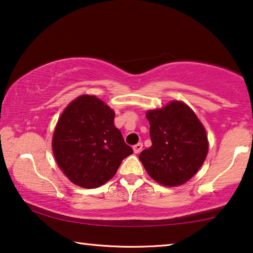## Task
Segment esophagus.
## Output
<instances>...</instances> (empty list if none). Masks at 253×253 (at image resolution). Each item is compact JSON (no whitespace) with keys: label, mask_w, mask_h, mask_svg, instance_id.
<instances>
[{"label":"esophagus","mask_w":253,"mask_h":253,"mask_svg":"<svg viewBox=\"0 0 253 253\" xmlns=\"http://www.w3.org/2000/svg\"><path fill=\"white\" fill-rule=\"evenodd\" d=\"M142 143L141 142H139V143H136V144H134L133 146V151H134V154H139V152H141V150H142Z\"/></svg>","instance_id":"esophagus-1"}]
</instances>
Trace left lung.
Wrapping results in <instances>:
<instances>
[{
    "label": "left lung",
    "instance_id": "8db88e82",
    "mask_svg": "<svg viewBox=\"0 0 253 253\" xmlns=\"http://www.w3.org/2000/svg\"><path fill=\"white\" fill-rule=\"evenodd\" d=\"M151 147L139 159L152 179L164 186H179L189 180L208 156L205 127L193 110L172 101L158 110L148 111Z\"/></svg>",
    "mask_w": 253,
    "mask_h": 253
}]
</instances>
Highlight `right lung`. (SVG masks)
Here are the masks:
<instances>
[{"label":"right lung","instance_id":"obj_1","mask_svg":"<svg viewBox=\"0 0 253 253\" xmlns=\"http://www.w3.org/2000/svg\"><path fill=\"white\" fill-rule=\"evenodd\" d=\"M114 117V111L94 95H82L63 112L52 136V151L72 183L99 187L133 152L115 127Z\"/></svg>","mask_w":253,"mask_h":253}]
</instances>
